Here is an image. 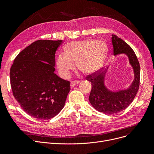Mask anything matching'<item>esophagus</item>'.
I'll return each mask as SVG.
<instances>
[{"mask_svg":"<svg viewBox=\"0 0 154 154\" xmlns=\"http://www.w3.org/2000/svg\"><path fill=\"white\" fill-rule=\"evenodd\" d=\"M79 84V81H72V82H71V83H70V88H73V87H74L77 84Z\"/></svg>","mask_w":154,"mask_h":154,"instance_id":"34e87169","label":"esophagus"}]
</instances>
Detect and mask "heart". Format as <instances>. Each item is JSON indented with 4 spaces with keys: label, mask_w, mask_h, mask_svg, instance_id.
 Listing matches in <instances>:
<instances>
[{
    "label": "heart",
    "mask_w": 154,
    "mask_h": 154,
    "mask_svg": "<svg viewBox=\"0 0 154 154\" xmlns=\"http://www.w3.org/2000/svg\"><path fill=\"white\" fill-rule=\"evenodd\" d=\"M107 50L106 44L102 41L82 40L72 41L64 47V54L57 55L55 66L59 75L67 78L74 69L85 75H91L101 67Z\"/></svg>",
    "instance_id": "1"
}]
</instances>
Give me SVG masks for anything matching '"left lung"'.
<instances>
[{"mask_svg":"<svg viewBox=\"0 0 154 154\" xmlns=\"http://www.w3.org/2000/svg\"><path fill=\"white\" fill-rule=\"evenodd\" d=\"M112 42L115 57L123 54L127 57L134 73V79L128 87L113 91L106 84V80L109 66L102 72L87 77L92 83V90L89 101L92 106L100 112L107 115L115 114L128 107L138 92L140 84V64L137 56L124 40L112 34Z\"/></svg>","mask_w":154,"mask_h":154,"instance_id":"obj_1","label":"left lung"}]
</instances>
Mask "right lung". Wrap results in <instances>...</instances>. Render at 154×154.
<instances>
[{"mask_svg":"<svg viewBox=\"0 0 154 154\" xmlns=\"http://www.w3.org/2000/svg\"><path fill=\"white\" fill-rule=\"evenodd\" d=\"M62 40H38L21 51L10 70L14 97L27 114L47 120L65 106L70 82L54 73L55 52Z\"/></svg>","mask_w":154,"mask_h":154,"instance_id":"right-lung-1","label":"right lung"}]
</instances>
